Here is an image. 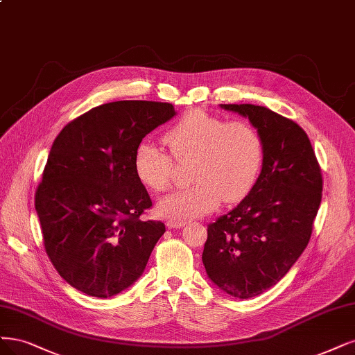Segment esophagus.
Instances as JSON below:
<instances>
[{
	"label": "esophagus",
	"mask_w": 355,
	"mask_h": 355,
	"mask_svg": "<svg viewBox=\"0 0 355 355\" xmlns=\"http://www.w3.org/2000/svg\"><path fill=\"white\" fill-rule=\"evenodd\" d=\"M185 225H187L185 220H172V222L167 223V226L170 229H180L182 226H185Z\"/></svg>",
	"instance_id": "esophagus-1"
}]
</instances>
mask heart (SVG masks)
Listing matches in <instances>:
<instances>
[{
    "label": "heart",
    "instance_id": "1",
    "mask_svg": "<svg viewBox=\"0 0 355 355\" xmlns=\"http://www.w3.org/2000/svg\"><path fill=\"white\" fill-rule=\"evenodd\" d=\"M170 153L189 163L192 187L158 202V213L168 220H187L226 204L242 201L255 187L264 163L261 133L247 120H226L202 110H192L164 137ZM162 146L141 142L133 157L138 179L154 192H164L175 178V162Z\"/></svg>",
    "mask_w": 355,
    "mask_h": 355
}]
</instances>
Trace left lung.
Returning a JSON list of instances; mask_svg holds the SVG:
<instances>
[{
    "mask_svg": "<svg viewBox=\"0 0 355 355\" xmlns=\"http://www.w3.org/2000/svg\"><path fill=\"white\" fill-rule=\"evenodd\" d=\"M250 119L264 141L252 191L207 227L202 263L226 294L252 298L276 285L307 247L322 201V168L294 120L252 104H220Z\"/></svg>",
    "mask_w": 355,
    "mask_h": 355,
    "instance_id": "left-lung-1",
    "label": "left lung"
}]
</instances>
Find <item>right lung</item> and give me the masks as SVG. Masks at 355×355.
<instances>
[{
    "label": "right lung",
    "instance_id": "right-lung-1",
    "mask_svg": "<svg viewBox=\"0 0 355 355\" xmlns=\"http://www.w3.org/2000/svg\"><path fill=\"white\" fill-rule=\"evenodd\" d=\"M158 101H116L71 120L35 192L44 248L83 294L110 298L142 275L166 226L141 220L153 201L133 167L137 146L175 116Z\"/></svg>",
    "mask_w": 355,
    "mask_h": 355
}]
</instances>
